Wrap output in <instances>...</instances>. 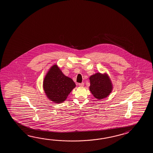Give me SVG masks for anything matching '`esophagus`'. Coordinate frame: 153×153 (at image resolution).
<instances>
[{
	"mask_svg": "<svg viewBox=\"0 0 153 153\" xmlns=\"http://www.w3.org/2000/svg\"><path fill=\"white\" fill-rule=\"evenodd\" d=\"M79 86H80V87H82V86H84V82L79 83Z\"/></svg>",
	"mask_w": 153,
	"mask_h": 153,
	"instance_id": "obj_1",
	"label": "esophagus"
}]
</instances>
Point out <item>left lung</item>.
<instances>
[{
	"label": "left lung",
	"instance_id": "1",
	"mask_svg": "<svg viewBox=\"0 0 153 153\" xmlns=\"http://www.w3.org/2000/svg\"><path fill=\"white\" fill-rule=\"evenodd\" d=\"M89 79L90 82L89 89L96 99H102L110 95L113 87L108 75L97 73L91 75Z\"/></svg>",
	"mask_w": 153,
	"mask_h": 153
}]
</instances>
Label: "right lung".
Instances as JSON below:
<instances>
[{"label": "right lung", "mask_w": 153, "mask_h": 153, "mask_svg": "<svg viewBox=\"0 0 153 153\" xmlns=\"http://www.w3.org/2000/svg\"><path fill=\"white\" fill-rule=\"evenodd\" d=\"M43 87L48 98L56 103H62L75 87L71 78L64 75L57 65H54L44 78Z\"/></svg>", "instance_id": "add662e5"}]
</instances>
